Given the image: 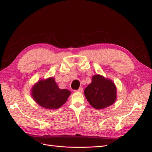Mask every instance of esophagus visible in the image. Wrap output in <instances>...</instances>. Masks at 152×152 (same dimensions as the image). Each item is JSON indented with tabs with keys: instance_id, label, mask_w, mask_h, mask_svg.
<instances>
[{
	"instance_id": "esophagus-1",
	"label": "esophagus",
	"mask_w": 152,
	"mask_h": 152,
	"mask_svg": "<svg viewBox=\"0 0 152 152\" xmlns=\"http://www.w3.org/2000/svg\"><path fill=\"white\" fill-rule=\"evenodd\" d=\"M75 92H79V93H82L83 92V88L80 87L77 90H75Z\"/></svg>"
}]
</instances>
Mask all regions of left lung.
<instances>
[{
  "label": "left lung",
  "instance_id": "left-lung-1",
  "mask_svg": "<svg viewBox=\"0 0 152 152\" xmlns=\"http://www.w3.org/2000/svg\"><path fill=\"white\" fill-rule=\"evenodd\" d=\"M84 94L91 106L101 109L114 103L116 91L114 83L100 75H94L92 82L84 90Z\"/></svg>",
  "mask_w": 152,
  "mask_h": 152
}]
</instances>
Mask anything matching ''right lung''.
I'll use <instances>...</instances> for the list:
<instances>
[{
  "label": "right lung",
  "mask_w": 152,
  "mask_h": 152,
  "mask_svg": "<svg viewBox=\"0 0 152 152\" xmlns=\"http://www.w3.org/2000/svg\"><path fill=\"white\" fill-rule=\"evenodd\" d=\"M33 98L41 107L46 109H58L64 104L70 92L67 89H61L54 77L40 80L32 88Z\"/></svg>",
  "instance_id": "right-lung-1"
}]
</instances>
